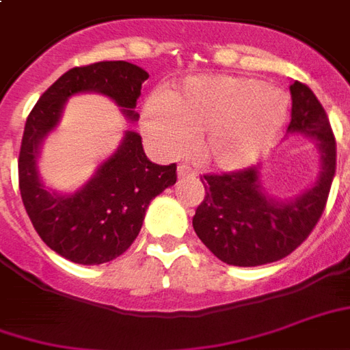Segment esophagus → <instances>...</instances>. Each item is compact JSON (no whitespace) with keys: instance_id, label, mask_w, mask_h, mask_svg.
<instances>
[{"instance_id":"obj_1","label":"esophagus","mask_w":350,"mask_h":350,"mask_svg":"<svg viewBox=\"0 0 350 350\" xmlns=\"http://www.w3.org/2000/svg\"><path fill=\"white\" fill-rule=\"evenodd\" d=\"M195 172L191 170V167H187V165H180L178 167V178H187V176H193Z\"/></svg>"}]
</instances>
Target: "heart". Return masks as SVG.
I'll return each instance as SVG.
<instances>
[{"label":"heart","mask_w":350,"mask_h":350,"mask_svg":"<svg viewBox=\"0 0 350 350\" xmlns=\"http://www.w3.org/2000/svg\"><path fill=\"white\" fill-rule=\"evenodd\" d=\"M288 117L280 90L250 77L199 75L155 92L142 109V129L155 150L178 155L193 136V153L219 170L250 167L271 148Z\"/></svg>","instance_id":"heart-1"}]
</instances>
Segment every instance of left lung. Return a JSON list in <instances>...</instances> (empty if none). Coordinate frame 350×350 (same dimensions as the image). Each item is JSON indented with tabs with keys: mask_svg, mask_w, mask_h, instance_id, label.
Returning <instances> with one entry per match:
<instances>
[{
	"mask_svg": "<svg viewBox=\"0 0 350 350\" xmlns=\"http://www.w3.org/2000/svg\"><path fill=\"white\" fill-rule=\"evenodd\" d=\"M292 121L288 133L317 140L320 176L314 185L292 200L263 193L258 168L229 174H206V195L193 229L217 260L237 267H256L286 258L311 234L324 212L336 174V138L328 116L312 90L299 81L290 85Z\"/></svg>",
	"mask_w": 350,
	"mask_h": 350,
	"instance_id": "8db88e82",
	"label": "left lung"
}]
</instances>
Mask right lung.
Wrapping results in <instances>:
<instances>
[{"mask_svg": "<svg viewBox=\"0 0 350 350\" xmlns=\"http://www.w3.org/2000/svg\"><path fill=\"white\" fill-rule=\"evenodd\" d=\"M148 77L146 70L124 60L72 68L41 94L26 119L18 155L22 202L41 241L73 263L100 265L129 250L151 199L176 183V163H151L140 134L126 131L119 150L89 182L75 193L58 195L39 180V144L58 124L66 100L79 92L106 94L136 121L134 107Z\"/></svg>", "mask_w": 350, "mask_h": 350, "instance_id": "obj_1", "label": "right lung"}]
</instances>
